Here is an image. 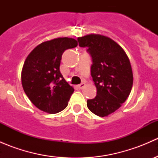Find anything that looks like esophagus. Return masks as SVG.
<instances>
[{
  "label": "esophagus",
  "mask_w": 158,
  "mask_h": 158,
  "mask_svg": "<svg viewBox=\"0 0 158 158\" xmlns=\"http://www.w3.org/2000/svg\"><path fill=\"white\" fill-rule=\"evenodd\" d=\"M85 82H82V83L79 84V88L82 89H83L84 87H85Z\"/></svg>",
  "instance_id": "obj_1"
}]
</instances>
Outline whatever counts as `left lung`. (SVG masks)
<instances>
[{"label": "left lung", "instance_id": "8db88e82", "mask_svg": "<svg viewBox=\"0 0 158 158\" xmlns=\"http://www.w3.org/2000/svg\"><path fill=\"white\" fill-rule=\"evenodd\" d=\"M81 47H88L92 58L91 75L97 95L87 100V107L96 115L106 117L126 101L133 85V73L126 52L115 41L100 34L78 38Z\"/></svg>", "mask_w": 158, "mask_h": 158}]
</instances>
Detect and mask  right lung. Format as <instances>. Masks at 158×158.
<instances>
[{
	"label": "right lung",
	"mask_w": 158,
	"mask_h": 158,
	"mask_svg": "<svg viewBox=\"0 0 158 158\" xmlns=\"http://www.w3.org/2000/svg\"><path fill=\"white\" fill-rule=\"evenodd\" d=\"M77 45L73 38H56L36 46L25 60L22 86L31 102L41 111L56 114L68 106L74 89L60 73V60L66 49Z\"/></svg>",
	"instance_id": "right-lung-1"
}]
</instances>
